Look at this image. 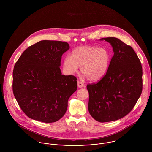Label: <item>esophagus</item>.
I'll return each mask as SVG.
<instances>
[{
  "label": "esophagus",
  "mask_w": 152,
  "mask_h": 152,
  "mask_svg": "<svg viewBox=\"0 0 152 152\" xmlns=\"http://www.w3.org/2000/svg\"><path fill=\"white\" fill-rule=\"evenodd\" d=\"M77 86H78V87L80 88H81L86 87V86H85L83 83H81V82H80V81L77 82Z\"/></svg>",
  "instance_id": "esophagus-1"
}]
</instances>
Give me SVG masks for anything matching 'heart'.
Returning <instances> with one entry per match:
<instances>
[{
	"label": "heart",
	"mask_w": 152,
	"mask_h": 152,
	"mask_svg": "<svg viewBox=\"0 0 152 152\" xmlns=\"http://www.w3.org/2000/svg\"><path fill=\"white\" fill-rule=\"evenodd\" d=\"M110 56L108 51L104 48L94 46H80L76 48L72 56H66L64 66L67 72H76L79 66L81 72L91 81L101 80L108 70Z\"/></svg>",
	"instance_id": "1"
}]
</instances>
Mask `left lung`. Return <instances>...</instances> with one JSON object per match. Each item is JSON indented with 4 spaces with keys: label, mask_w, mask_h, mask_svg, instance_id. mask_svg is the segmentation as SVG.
<instances>
[{
    "label": "left lung",
    "mask_w": 152,
    "mask_h": 152,
    "mask_svg": "<svg viewBox=\"0 0 152 152\" xmlns=\"http://www.w3.org/2000/svg\"><path fill=\"white\" fill-rule=\"evenodd\" d=\"M111 45L114 52L108 70L96 84L87 86L88 110L96 121L106 123L128 115L142 89V69L133 49L116 37L100 39Z\"/></svg>",
    "instance_id": "left-lung-1"
}]
</instances>
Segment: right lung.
Here are the masks:
<instances>
[{
  "label": "right lung",
  "instance_id": "right-lung-1",
  "mask_svg": "<svg viewBox=\"0 0 152 152\" xmlns=\"http://www.w3.org/2000/svg\"><path fill=\"white\" fill-rule=\"evenodd\" d=\"M69 48L66 42L42 40L26 49L15 63L13 92L29 118L51 123L65 115L77 86L75 76L63 75L60 68L61 56Z\"/></svg>",
  "mask_w": 152,
  "mask_h": 152
}]
</instances>
